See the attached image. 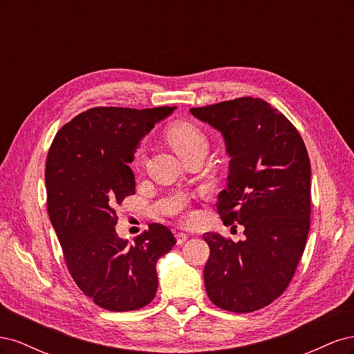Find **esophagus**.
I'll return each instance as SVG.
<instances>
[{"instance_id":"esophagus-1","label":"esophagus","mask_w":354,"mask_h":354,"mask_svg":"<svg viewBox=\"0 0 354 354\" xmlns=\"http://www.w3.org/2000/svg\"><path fill=\"white\" fill-rule=\"evenodd\" d=\"M187 234L186 233H183V232H178L177 234H176V241H177V245H183L186 241H187Z\"/></svg>"}]
</instances>
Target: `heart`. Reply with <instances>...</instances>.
I'll use <instances>...</instances> for the list:
<instances>
[{
    "label": "heart",
    "mask_w": 354,
    "mask_h": 354,
    "mask_svg": "<svg viewBox=\"0 0 354 354\" xmlns=\"http://www.w3.org/2000/svg\"><path fill=\"white\" fill-rule=\"evenodd\" d=\"M169 145L180 158H186L198 151H207V137L199 127L192 122H177L171 125L167 131ZM145 160V149H137L134 153V167H140ZM189 218V216H187Z\"/></svg>",
    "instance_id": "obj_1"
}]
</instances>
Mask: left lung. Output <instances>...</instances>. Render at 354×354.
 Masks as SVG:
<instances>
[{
    "mask_svg": "<svg viewBox=\"0 0 354 354\" xmlns=\"http://www.w3.org/2000/svg\"><path fill=\"white\" fill-rule=\"evenodd\" d=\"M190 113L224 138L227 187L216 205L226 226L245 229L239 242L203 234L207 294L223 310L255 312L285 291L306 248L312 202L307 149L286 116L263 99L241 97Z\"/></svg>",
    "mask_w": 354,
    "mask_h": 354,
    "instance_id": "8db88e82",
    "label": "left lung"
}]
</instances>
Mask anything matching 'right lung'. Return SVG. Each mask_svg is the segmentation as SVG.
Segmentation results:
<instances>
[{
	"label": "right lung",
	"instance_id": "right-lung-1",
	"mask_svg": "<svg viewBox=\"0 0 354 354\" xmlns=\"http://www.w3.org/2000/svg\"><path fill=\"white\" fill-rule=\"evenodd\" d=\"M176 108H93L63 125L46 164L47 209L71 276L111 312L147 306L156 295V261L176 245L162 224L134 243L118 236L116 212L134 195L130 164L142 138Z\"/></svg>",
	"mask_w": 354,
	"mask_h": 354
}]
</instances>
